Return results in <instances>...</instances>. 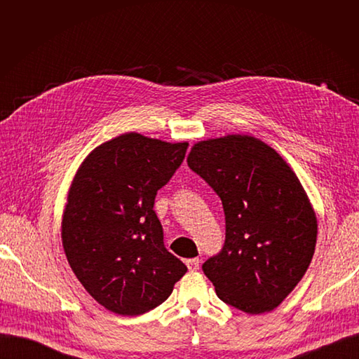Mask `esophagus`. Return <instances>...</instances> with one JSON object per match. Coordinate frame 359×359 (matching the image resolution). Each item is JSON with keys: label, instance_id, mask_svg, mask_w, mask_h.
I'll list each match as a JSON object with an SVG mask.
<instances>
[{"label": "esophagus", "instance_id": "1", "mask_svg": "<svg viewBox=\"0 0 359 359\" xmlns=\"http://www.w3.org/2000/svg\"><path fill=\"white\" fill-rule=\"evenodd\" d=\"M186 265H187V268H189L190 271H196V269H199V265H201V260H199V257H193V259H187V260H186Z\"/></svg>", "mask_w": 359, "mask_h": 359}]
</instances>
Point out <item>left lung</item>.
<instances>
[{
  "label": "left lung",
  "mask_w": 359,
  "mask_h": 359,
  "mask_svg": "<svg viewBox=\"0 0 359 359\" xmlns=\"http://www.w3.org/2000/svg\"><path fill=\"white\" fill-rule=\"evenodd\" d=\"M187 163L224 210V245L202 265L217 297L248 314L274 310L306 274L318 238L316 212L295 172L248 135L201 140Z\"/></svg>",
  "instance_id": "obj_1"
}]
</instances>
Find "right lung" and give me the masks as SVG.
<instances>
[{
	"mask_svg": "<svg viewBox=\"0 0 359 359\" xmlns=\"http://www.w3.org/2000/svg\"><path fill=\"white\" fill-rule=\"evenodd\" d=\"M187 147L119 135L94 148L72 181L61 222L64 253L85 290L115 314L156 309L186 274L166 250L153 208Z\"/></svg>",
	"mask_w": 359,
	"mask_h": 359,
	"instance_id": "obj_1",
	"label": "right lung"
}]
</instances>
